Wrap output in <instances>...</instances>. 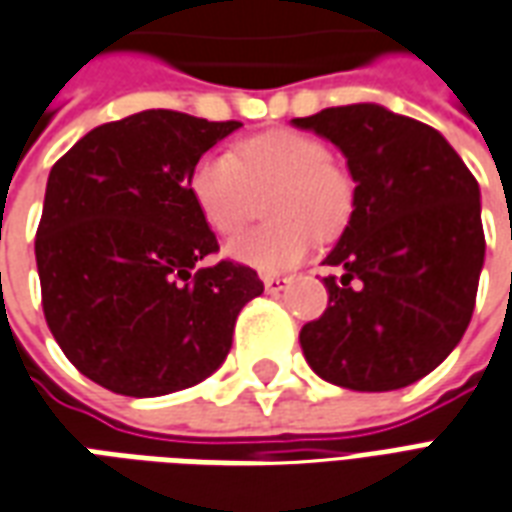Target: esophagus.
<instances>
[{"label": "esophagus", "instance_id": "1", "mask_svg": "<svg viewBox=\"0 0 512 512\" xmlns=\"http://www.w3.org/2000/svg\"><path fill=\"white\" fill-rule=\"evenodd\" d=\"M263 285L268 293H285L287 287L293 285V279L290 276H263Z\"/></svg>", "mask_w": 512, "mask_h": 512}]
</instances>
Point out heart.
Returning <instances> with one entry per match:
<instances>
[{
	"mask_svg": "<svg viewBox=\"0 0 512 512\" xmlns=\"http://www.w3.org/2000/svg\"><path fill=\"white\" fill-rule=\"evenodd\" d=\"M268 192L271 222L227 244L233 260L266 274L298 266L314 236H339L355 208L350 170L331 160L323 140L306 132H260L241 140L236 154L206 151L189 170V195L219 236H233L252 222Z\"/></svg>",
	"mask_w": 512,
	"mask_h": 512,
	"instance_id": "1",
	"label": "heart"
}]
</instances>
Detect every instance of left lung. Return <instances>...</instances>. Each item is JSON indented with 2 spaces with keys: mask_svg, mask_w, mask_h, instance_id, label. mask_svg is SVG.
I'll list each match as a JSON object with an SVG mask.
<instances>
[{
  "mask_svg": "<svg viewBox=\"0 0 512 512\" xmlns=\"http://www.w3.org/2000/svg\"><path fill=\"white\" fill-rule=\"evenodd\" d=\"M293 124L339 146L355 181L350 225L325 257L342 282L325 276L328 309L298 336L306 363L350 391L412 385L472 320L486 255L478 181L434 127L382 105Z\"/></svg>",
  "mask_w": 512,
  "mask_h": 512,
  "instance_id": "obj_1",
  "label": "left lung"
}]
</instances>
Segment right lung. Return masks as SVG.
<instances>
[{"mask_svg": "<svg viewBox=\"0 0 512 512\" xmlns=\"http://www.w3.org/2000/svg\"><path fill=\"white\" fill-rule=\"evenodd\" d=\"M241 121L140 111L86 132L56 162L34 257L45 323L102 388L149 399L214 374L238 312L263 293L219 249L189 195V170Z\"/></svg>", "mask_w": 512, "mask_h": 512, "instance_id": "right-lung-1", "label": "right lung"}]
</instances>
